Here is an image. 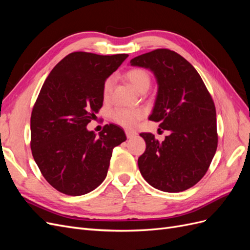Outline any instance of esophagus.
Listing matches in <instances>:
<instances>
[{"label": "esophagus", "instance_id": "obj_1", "mask_svg": "<svg viewBox=\"0 0 250 250\" xmlns=\"http://www.w3.org/2000/svg\"><path fill=\"white\" fill-rule=\"evenodd\" d=\"M125 133H126V137H127L128 139H131V138H133V137H135V135H137V132L130 131V130H126Z\"/></svg>", "mask_w": 250, "mask_h": 250}]
</instances>
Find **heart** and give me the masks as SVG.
Instances as JSON below:
<instances>
[{
  "mask_svg": "<svg viewBox=\"0 0 250 250\" xmlns=\"http://www.w3.org/2000/svg\"><path fill=\"white\" fill-rule=\"evenodd\" d=\"M127 80L131 83V85L140 93L146 92L149 88L151 78L149 73L144 69H132L126 73ZM113 84V79L107 78L103 84L102 94L105 100L108 99L111 92V87ZM111 119L115 122L125 128H133L140 121L143 116L144 111L142 109H131V108H116L111 111Z\"/></svg>",
  "mask_w": 250,
  "mask_h": 250,
  "instance_id": "b5f03b06",
  "label": "heart"
}]
</instances>
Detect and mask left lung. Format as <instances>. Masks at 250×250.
<instances>
[{
	"label": "left lung",
	"instance_id": "8db88e82",
	"mask_svg": "<svg viewBox=\"0 0 250 250\" xmlns=\"http://www.w3.org/2000/svg\"><path fill=\"white\" fill-rule=\"evenodd\" d=\"M130 65L153 73L157 95L149 120L170 131L163 142L152 133L140 134L146 142L140 172L157 190L186 191L204 176L216 153L214 101L198 72L176 52L157 49L132 58Z\"/></svg>",
	"mask_w": 250,
	"mask_h": 250
}]
</instances>
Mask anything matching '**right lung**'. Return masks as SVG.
<instances>
[{"label": "right lung", "mask_w": 250, "mask_h": 250, "mask_svg": "<svg viewBox=\"0 0 250 250\" xmlns=\"http://www.w3.org/2000/svg\"><path fill=\"white\" fill-rule=\"evenodd\" d=\"M128 57L74 52L54 66L31 113V150L36 165L57 191L80 196L107 175L112 150L126 141L109 124L97 137L87 124L103 105V84Z\"/></svg>", "instance_id": "obj_1"}]
</instances>
